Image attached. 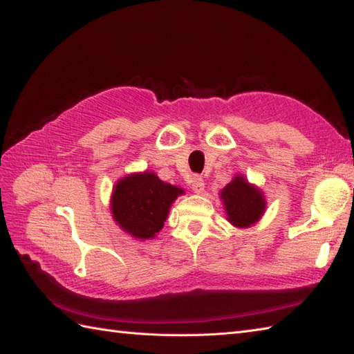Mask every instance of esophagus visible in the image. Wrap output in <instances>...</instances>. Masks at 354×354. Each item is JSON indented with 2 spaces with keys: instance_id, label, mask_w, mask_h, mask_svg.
Wrapping results in <instances>:
<instances>
[{
  "instance_id": "1",
  "label": "esophagus",
  "mask_w": 354,
  "mask_h": 354,
  "mask_svg": "<svg viewBox=\"0 0 354 354\" xmlns=\"http://www.w3.org/2000/svg\"><path fill=\"white\" fill-rule=\"evenodd\" d=\"M190 185H192V189H193L194 193H202V192H204L205 183H204V179H202V176L194 175V176L192 178Z\"/></svg>"
}]
</instances>
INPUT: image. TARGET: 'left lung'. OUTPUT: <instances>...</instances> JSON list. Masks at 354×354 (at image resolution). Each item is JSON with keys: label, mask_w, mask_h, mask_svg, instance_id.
<instances>
[{"label": "left lung", "mask_w": 354, "mask_h": 354, "mask_svg": "<svg viewBox=\"0 0 354 354\" xmlns=\"http://www.w3.org/2000/svg\"><path fill=\"white\" fill-rule=\"evenodd\" d=\"M225 212L231 222L237 228H248L257 222L265 213L266 201L261 190L250 184L245 176L237 175L221 192Z\"/></svg>", "instance_id": "left-lung-1"}]
</instances>
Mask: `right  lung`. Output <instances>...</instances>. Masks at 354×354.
Wrapping results in <instances>:
<instances>
[{
	"instance_id": "obj_1",
	"label": "right lung",
	"mask_w": 354,
	"mask_h": 354,
	"mask_svg": "<svg viewBox=\"0 0 354 354\" xmlns=\"http://www.w3.org/2000/svg\"><path fill=\"white\" fill-rule=\"evenodd\" d=\"M179 194H184L183 189L161 181L153 171L127 175L112 192V217L135 239H152L162 230L170 205Z\"/></svg>"
}]
</instances>
